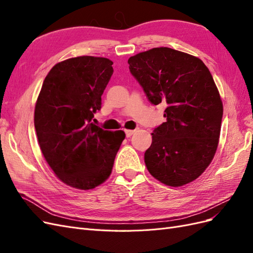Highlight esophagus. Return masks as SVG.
Instances as JSON below:
<instances>
[{
    "label": "esophagus",
    "mask_w": 253,
    "mask_h": 253,
    "mask_svg": "<svg viewBox=\"0 0 253 253\" xmlns=\"http://www.w3.org/2000/svg\"><path fill=\"white\" fill-rule=\"evenodd\" d=\"M134 129H126V137H131L134 134Z\"/></svg>",
    "instance_id": "esophagus-1"
}]
</instances>
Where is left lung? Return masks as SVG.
Returning <instances> with one entry per match:
<instances>
[{
    "mask_svg": "<svg viewBox=\"0 0 253 253\" xmlns=\"http://www.w3.org/2000/svg\"><path fill=\"white\" fill-rule=\"evenodd\" d=\"M129 71L153 104L166 105L167 121L152 133L144 163L170 187L195 180L217 150L223 102L208 67L189 53L155 47L128 59Z\"/></svg>",
    "mask_w": 253,
    "mask_h": 253,
    "instance_id": "obj_1",
    "label": "left lung"
}]
</instances>
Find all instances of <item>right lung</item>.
I'll return each mask as SVG.
<instances>
[{
  "label": "right lung",
  "mask_w": 253,
  "mask_h": 253,
  "mask_svg": "<svg viewBox=\"0 0 253 253\" xmlns=\"http://www.w3.org/2000/svg\"><path fill=\"white\" fill-rule=\"evenodd\" d=\"M113 61L81 56L57 63L44 79L35 106L42 154L65 185L90 190L110 177L124 131H104L90 122L114 72Z\"/></svg>",
  "instance_id": "add662e5"
}]
</instances>
